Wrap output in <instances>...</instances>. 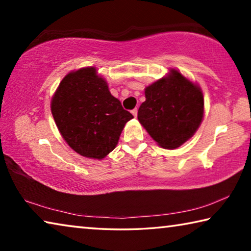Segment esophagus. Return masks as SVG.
I'll return each instance as SVG.
<instances>
[{
    "mask_svg": "<svg viewBox=\"0 0 251 251\" xmlns=\"http://www.w3.org/2000/svg\"><path fill=\"white\" fill-rule=\"evenodd\" d=\"M137 113H138V109L137 108H134L133 110H131V114H133V115L136 117L137 116Z\"/></svg>",
    "mask_w": 251,
    "mask_h": 251,
    "instance_id": "1",
    "label": "esophagus"
}]
</instances>
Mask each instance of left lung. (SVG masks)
Here are the masks:
<instances>
[{
	"mask_svg": "<svg viewBox=\"0 0 251 251\" xmlns=\"http://www.w3.org/2000/svg\"><path fill=\"white\" fill-rule=\"evenodd\" d=\"M138 121L158 145L176 148L192 137L203 115V97L197 85L173 70L145 90Z\"/></svg>",
	"mask_w": 251,
	"mask_h": 251,
	"instance_id": "1",
	"label": "left lung"
}]
</instances>
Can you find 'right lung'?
<instances>
[{"instance_id":"right-lung-1","label":"right lung","mask_w":251,"mask_h":251,"mask_svg":"<svg viewBox=\"0 0 251 251\" xmlns=\"http://www.w3.org/2000/svg\"><path fill=\"white\" fill-rule=\"evenodd\" d=\"M50 109L66 143L79 155L101 159L116 147L123 128L134 116L108 91L94 67L67 74Z\"/></svg>"}]
</instances>
